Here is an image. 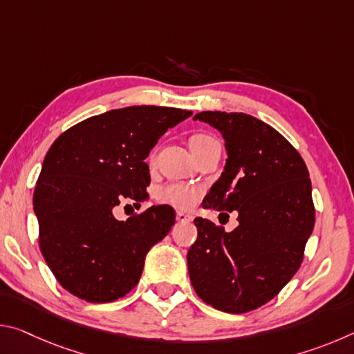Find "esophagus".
<instances>
[{
  "label": "esophagus",
  "instance_id": "esophagus-1",
  "mask_svg": "<svg viewBox=\"0 0 354 354\" xmlns=\"http://www.w3.org/2000/svg\"><path fill=\"white\" fill-rule=\"evenodd\" d=\"M176 221L178 223H189V221H192V217L184 212H176Z\"/></svg>",
  "mask_w": 354,
  "mask_h": 354
}]
</instances>
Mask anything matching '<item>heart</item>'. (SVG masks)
Instances as JSON below:
<instances>
[{"mask_svg":"<svg viewBox=\"0 0 354 354\" xmlns=\"http://www.w3.org/2000/svg\"><path fill=\"white\" fill-rule=\"evenodd\" d=\"M211 140H214L212 137L205 136V134H198V136L192 137V140H190L192 151H195L196 148L206 145V143ZM198 195H200L198 189L192 187V185L171 183V184L164 185V187H160L156 196H158V200L160 203H164V205H169V206H173L176 209H183V211H187V209H192L196 205V201H198Z\"/></svg>","mask_w":354,"mask_h":354,"instance_id":"b5f03b06","label":"heart"}]
</instances>
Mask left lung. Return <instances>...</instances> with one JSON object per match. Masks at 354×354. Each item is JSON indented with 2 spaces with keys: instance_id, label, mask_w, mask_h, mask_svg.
Returning a JSON list of instances; mask_svg holds the SVG:
<instances>
[{
  "instance_id": "left-lung-1",
  "label": "left lung",
  "mask_w": 354,
  "mask_h": 354,
  "mask_svg": "<svg viewBox=\"0 0 354 354\" xmlns=\"http://www.w3.org/2000/svg\"><path fill=\"white\" fill-rule=\"evenodd\" d=\"M194 118L218 129L227 151L225 171L203 207L237 211L239 226L226 232L195 218L189 277L212 308L250 313L277 297L303 262L315 221L308 167L286 137L247 113L206 111Z\"/></svg>"
}]
</instances>
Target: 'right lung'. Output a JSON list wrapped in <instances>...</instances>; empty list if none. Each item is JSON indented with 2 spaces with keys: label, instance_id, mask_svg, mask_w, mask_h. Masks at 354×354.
I'll return each mask as SVG.
<instances>
[{
  "label": "right lung",
  "instance_id": "obj_1",
  "mask_svg": "<svg viewBox=\"0 0 354 354\" xmlns=\"http://www.w3.org/2000/svg\"><path fill=\"white\" fill-rule=\"evenodd\" d=\"M190 115L176 107L131 106L82 120L53 142L32 205L41 254L71 295L111 303L139 283L147 253L169 234L176 212L151 206L127 221L113 212L149 198L145 159L167 129Z\"/></svg>",
  "mask_w": 354,
  "mask_h": 354
}]
</instances>
